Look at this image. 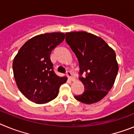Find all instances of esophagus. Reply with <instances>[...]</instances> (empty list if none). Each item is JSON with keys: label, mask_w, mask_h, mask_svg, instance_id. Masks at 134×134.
Segmentation results:
<instances>
[{"label": "esophagus", "mask_w": 134, "mask_h": 134, "mask_svg": "<svg viewBox=\"0 0 134 134\" xmlns=\"http://www.w3.org/2000/svg\"><path fill=\"white\" fill-rule=\"evenodd\" d=\"M67 76L68 77L69 79L71 81H75V77L73 76V74H72V73L71 71H68L67 72Z\"/></svg>", "instance_id": "34e87169"}]
</instances>
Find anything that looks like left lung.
<instances>
[{
    "instance_id": "1",
    "label": "left lung",
    "mask_w": 134,
    "mask_h": 134,
    "mask_svg": "<svg viewBox=\"0 0 134 134\" xmlns=\"http://www.w3.org/2000/svg\"><path fill=\"white\" fill-rule=\"evenodd\" d=\"M65 40L79 61L80 77L85 87L84 92L74 96L86 104L96 103L111 89L118 72L116 55L102 38L91 33L67 32ZM83 72L86 77L81 75Z\"/></svg>"
}]
</instances>
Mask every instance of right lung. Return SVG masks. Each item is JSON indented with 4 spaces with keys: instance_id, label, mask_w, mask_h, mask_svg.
Here are the masks:
<instances>
[{
    "instance_id": "obj_1",
    "label": "right lung",
    "mask_w": 134,
    "mask_h": 134,
    "mask_svg": "<svg viewBox=\"0 0 134 134\" xmlns=\"http://www.w3.org/2000/svg\"><path fill=\"white\" fill-rule=\"evenodd\" d=\"M65 39L63 32L37 35L19 49L13 61L14 77L19 90L26 98L38 104L47 103L58 96L67 77L53 71L51 53Z\"/></svg>"
}]
</instances>
